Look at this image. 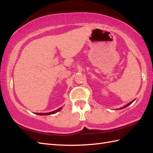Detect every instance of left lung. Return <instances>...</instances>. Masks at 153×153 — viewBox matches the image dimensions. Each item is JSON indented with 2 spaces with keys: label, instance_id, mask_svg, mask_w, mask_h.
<instances>
[{
  "label": "left lung",
  "instance_id": "left-lung-1",
  "mask_svg": "<svg viewBox=\"0 0 153 153\" xmlns=\"http://www.w3.org/2000/svg\"><path fill=\"white\" fill-rule=\"evenodd\" d=\"M134 100H132V101L131 102H129V103H128V104H127V105H125L124 106H123V107H122V108H120V109H123V108H126V107H127V106H129V105H131V104L133 102H134Z\"/></svg>",
  "mask_w": 153,
  "mask_h": 153
}]
</instances>
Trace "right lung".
Masks as SVG:
<instances>
[{
    "mask_svg": "<svg viewBox=\"0 0 153 153\" xmlns=\"http://www.w3.org/2000/svg\"><path fill=\"white\" fill-rule=\"evenodd\" d=\"M62 108V107H60V108H59L58 109H57V110H54V111L51 112H47V113H36V114H38V115H41V116L53 114H55V113H56V112H58L60 111Z\"/></svg>",
    "mask_w": 153,
    "mask_h": 153,
    "instance_id": "add662e5",
    "label": "right lung"
}]
</instances>
